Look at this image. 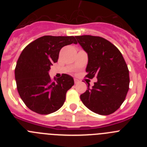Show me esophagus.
Segmentation results:
<instances>
[{
	"instance_id": "34e87169",
	"label": "esophagus",
	"mask_w": 147,
	"mask_h": 147,
	"mask_svg": "<svg viewBox=\"0 0 147 147\" xmlns=\"http://www.w3.org/2000/svg\"><path fill=\"white\" fill-rule=\"evenodd\" d=\"M78 82H79V81H78V80H76V79H74V82H75V84H76V83H77Z\"/></svg>"
}]
</instances>
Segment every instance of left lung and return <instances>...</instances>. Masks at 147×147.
I'll use <instances>...</instances> for the list:
<instances>
[{
    "label": "left lung",
    "mask_w": 147,
    "mask_h": 147,
    "mask_svg": "<svg viewBox=\"0 0 147 147\" xmlns=\"http://www.w3.org/2000/svg\"><path fill=\"white\" fill-rule=\"evenodd\" d=\"M88 54L85 76L97 82L80 96L89 110L102 115H110L124 102L129 90V70L121 53L108 40L101 37L82 35L75 37Z\"/></svg>",
    "instance_id": "1"
}]
</instances>
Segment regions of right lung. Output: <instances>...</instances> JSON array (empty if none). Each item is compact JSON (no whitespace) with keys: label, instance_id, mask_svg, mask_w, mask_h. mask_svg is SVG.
<instances>
[{"label":"right lung","instance_id":"right-lung-1","mask_svg":"<svg viewBox=\"0 0 147 147\" xmlns=\"http://www.w3.org/2000/svg\"><path fill=\"white\" fill-rule=\"evenodd\" d=\"M76 44L73 36H43L23 49L15 70L17 88L27 107L42 115L59 110L65 101L66 93L74 81L72 76L62 74L54 80L49 72L57 62L59 51L70 44Z\"/></svg>","mask_w":147,"mask_h":147}]
</instances>
